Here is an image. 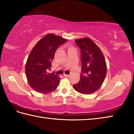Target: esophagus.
<instances>
[{
	"label": "esophagus",
	"mask_w": 134,
	"mask_h": 134,
	"mask_svg": "<svg viewBox=\"0 0 134 134\" xmlns=\"http://www.w3.org/2000/svg\"><path fill=\"white\" fill-rule=\"evenodd\" d=\"M64 77H69V76H70V75H66V74H64Z\"/></svg>",
	"instance_id": "34e87169"
}]
</instances>
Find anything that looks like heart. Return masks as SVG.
I'll return each instance as SVG.
<instances>
[{
	"label": "heart",
	"instance_id": "b5f03b06",
	"mask_svg": "<svg viewBox=\"0 0 134 134\" xmlns=\"http://www.w3.org/2000/svg\"><path fill=\"white\" fill-rule=\"evenodd\" d=\"M73 48V47H70V48Z\"/></svg>",
	"mask_w": 134,
	"mask_h": 134
}]
</instances>
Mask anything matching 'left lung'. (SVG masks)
<instances>
[{"instance_id": "left-lung-1", "label": "left lung", "mask_w": 134, "mask_h": 134, "mask_svg": "<svg viewBox=\"0 0 134 134\" xmlns=\"http://www.w3.org/2000/svg\"><path fill=\"white\" fill-rule=\"evenodd\" d=\"M81 51V73L79 82L73 86L76 91L91 94L102 86L107 72L105 58L99 47L88 37L75 40Z\"/></svg>"}]
</instances>
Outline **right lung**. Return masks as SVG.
<instances>
[{"label":"right lung","mask_w":134,"mask_h":134,"mask_svg":"<svg viewBox=\"0 0 134 134\" xmlns=\"http://www.w3.org/2000/svg\"><path fill=\"white\" fill-rule=\"evenodd\" d=\"M66 42V39L49 34L38 42L28 57L25 65V74L29 86L35 91L47 94L55 90L60 78L51 70V62L57 49Z\"/></svg>","instance_id":"add662e5"}]
</instances>
